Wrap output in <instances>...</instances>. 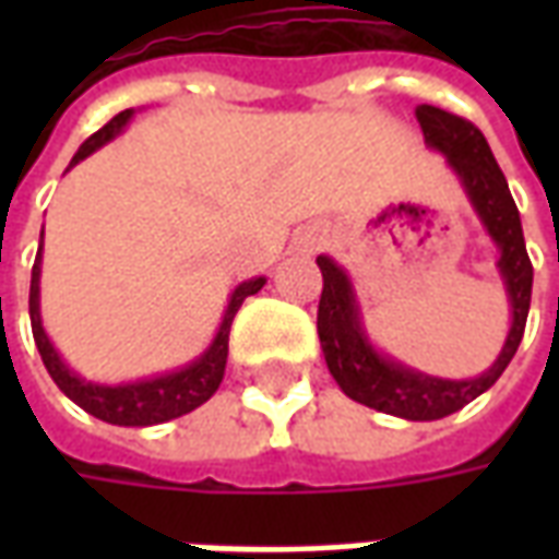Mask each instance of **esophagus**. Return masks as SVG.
<instances>
[{
	"label": "esophagus",
	"mask_w": 559,
	"mask_h": 559,
	"mask_svg": "<svg viewBox=\"0 0 559 559\" xmlns=\"http://www.w3.org/2000/svg\"><path fill=\"white\" fill-rule=\"evenodd\" d=\"M317 245H320V236H317V233H305V239H302V251H314Z\"/></svg>",
	"instance_id": "34e87169"
}]
</instances>
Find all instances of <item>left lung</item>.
Wrapping results in <instances>:
<instances>
[{"label": "left lung", "instance_id": "obj_1", "mask_svg": "<svg viewBox=\"0 0 559 559\" xmlns=\"http://www.w3.org/2000/svg\"><path fill=\"white\" fill-rule=\"evenodd\" d=\"M416 119H419L428 148L440 152L445 164L452 167L469 206L479 215L481 227L500 251L497 269H500L509 311H512V326L506 335L503 350L488 371H481L479 377H467V380L421 374L411 365L392 359L371 344L350 275L326 254L317 257V266L323 272L317 335L326 356L329 374L335 377V383L347 399L359 401L371 411L401 416V419L433 421L452 416L464 404L479 399L481 392H488L500 380L506 365L512 362L518 344L524 338V326H527L533 266H530L515 200L509 194L503 170L497 167L491 146L481 138L479 128L431 104H419Z\"/></svg>", "mask_w": 559, "mask_h": 559}]
</instances>
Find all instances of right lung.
Here are the masks:
<instances>
[{
    "label": "right lung",
    "mask_w": 559,
    "mask_h": 559,
    "mask_svg": "<svg viewBox=\"0 0 559 559\" xmlns=\"http://www.w3.org/2000/svg\"><path fill=\"white\" fill-rule=\"evenodd\" d=\"M134 110H122L119 116H114L102 131H95L83 146L78 148V155L71 158L68 170L80 164L83 158H90L92 152H98L104 143H110L114 138L122 134V128L131 122ZM41 251H44V230H41V248H38V257H35V266H32V287H29V317H32V335H35V344H38V353H41L44 368L50 371L53 383L68 399L74 401L78 407L95 416V419L110 421V425H126V428H146V425H160V421L179 419L185 413L197 411L200 404H206L215 389L221 386L224 380V368H227V341H230V326L236 311L242 308V302L248 296H254L266 278H248L242 281L236 290L230 293V302H227V311L221 317V326L215 332V338L209 344L206 350L197 356L194 362L182 365L176 371H167V374L146 377V380H138V383H90L74 371L68 368L66 359L59 356V350L53 347V341L47 338L41 323Z\"/></svg>",
    "instance_id": "1"
}]
</instances>
